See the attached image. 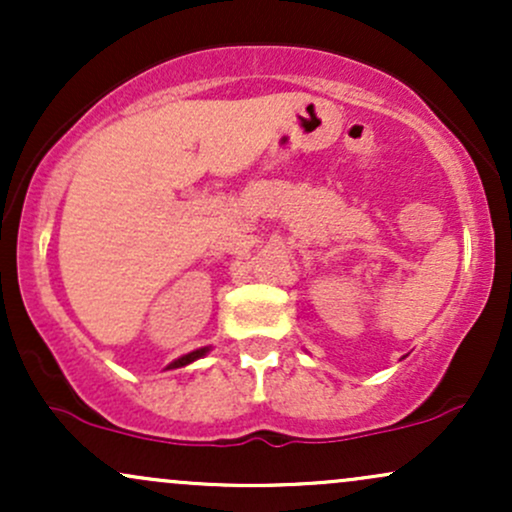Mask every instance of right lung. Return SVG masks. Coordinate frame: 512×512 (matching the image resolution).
I'll list each match as a JSON object with an SVG mask.
<instances>
[{
  "mask_svg": "<svg viewBox=\"0 0 512 512\" xmlns=\"http://www.w3.org/2000/svg\"><path fill=\"white\" fill-rule=\"evenodd\" d=\"M211 351V346H202V349H195V351H190V354H185V356H180V358H175L173 363H168L166 366V370H173V368H182V366H190V363H195L197 358H202V356H207Z\"/></svg>",
  "mask_w": 512,
  "mask_h": 512,
  "instance_id": "1",
  "label": "right lung"
}]
</instances>
